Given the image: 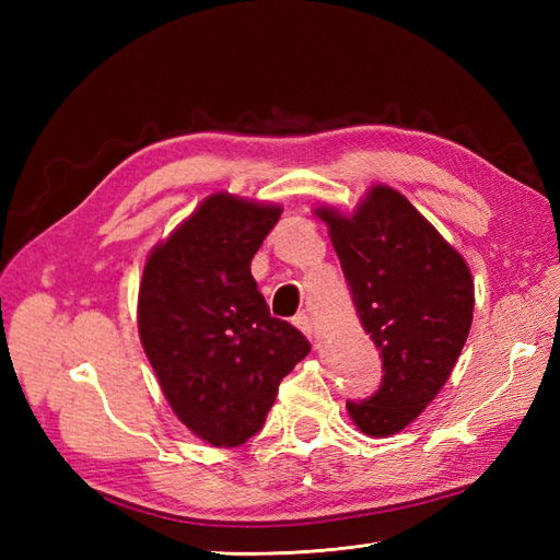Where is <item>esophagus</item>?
Instances as JSON below:
<instances>
[{
	"label": "esophagus",
	"instance_id": "obj_1",
	"mask_svg": "<svg viewBox=\"0 0 560 560\" xmlns=\"http://www.w3.org/2000/svg\"><path fill=\"white\" fill-rule=\"evenodd\" d=\"M293 325L299 327V329L303 331V335H305L307 339H313V335H315V331H313V323H311V317H307L305 313L295 315V317H293Z\"/></svg>",
	"mask_w": 560,
	"mask_h": 560
}]
</instances>
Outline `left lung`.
<instances>
[{
	"instance_id": "left-lung-1",
	"label": "left lung",
	"mask_w": 560,
	"mask_h": 560,
	"mask_svg": "<svg viewBox=\"0 0 560 560\" xmlns=\"http://www.w3.org/2000/svg\"><path fill=\"white\" fill-rule=\"evenodd\" d=\"M315 213L329 225L355 313L385 371L373 397L347 401L349 416L365 435H395L435 399L459 359L474 313L471 271L387 185L368 189L351 217L335 207Z\"/></svg>"
}]
</instances>
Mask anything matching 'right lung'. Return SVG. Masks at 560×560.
Segmentation results:
<instances>
[{"label":"right lung","mask_w":560,"mask_h":560,"mask_svg":"<svg viewBox=\"0 0 560 560\" xmlns=\"http://www.w3.org/2000/svg\"><path fill=\"white\" fill-rule=\"evenodd\" d=\"M281 207L217 192L151 249L137 323L165 399L213 447H237L265 425L279 383L311 353L269 315L249 261Z\"/></svg>","instance_id":"add662e5"}]
</instances>
